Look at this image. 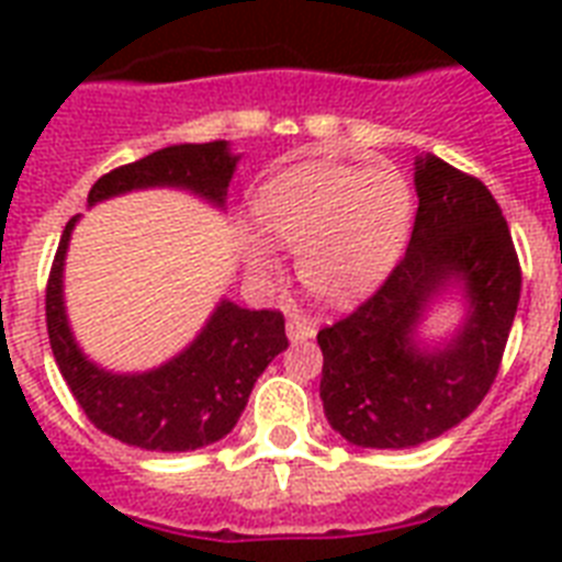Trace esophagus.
Segmentation results:
<instances>
[{"label": "esophagus", "instance_id": "34e87169", "mask_svg": "<svg viewBox=\"0 0 562 562\" xmlns=\"http://www.w3.org/2000/svg\"><path fill=\"white\" fill-rule=\"evenodd\" d=\"M285 333H289V341H308V338H315V326L308 324L306 317H289V324H285Z\"/></svg>", "mask_w": 562, "mask_h": 562}]
</instances>
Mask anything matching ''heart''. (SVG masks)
<instances>
[{
    "label": "heart",
    "mask_w": 562,
    "mask_h": 562,
    "mask_svg": "<svg viewBox=\"0 0 562 562\" xmlns=\"http://www.w3.org/2000/svg\"><path fill=\"white\" fill-rule=\"evenodd\" d=\"M256 218L277 245L297 250V277L326 303H352L373 291L400 259L414 215L408 180L391 166L303 162L268 180ZM256 271L277 259L262 241L247 247Z\"/></svg>",
    "instance_id": "b5f03b06"
}]
</instances>
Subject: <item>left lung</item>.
Listing matches in <instances>:
<instances>
[{
  "instance_id": "1",
  "label": "left lung",
  "mask_w": 562,
  "mask_h": 562,
  "mask_svg": "<svg viewBox=\"0 0 562 562\" xmlns=\"http://www.w3.org/2000/svg\"><path fill=\"white\" fill-rule=\"evenodd\" d=\"M417 218L400 265L352 315L324 326L321 400L329 426L364 449L435 440L479 408L496 382L522 271L490 189L435 154L414 160ZM461 284L462 329L423 348L416 326L437 293Z\"/></svg>"
}]
</instances>
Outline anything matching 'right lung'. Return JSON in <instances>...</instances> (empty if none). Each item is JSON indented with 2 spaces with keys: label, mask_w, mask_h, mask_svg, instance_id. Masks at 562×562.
Returning a JSON list of instances; mask_svg holds the SVG:
<instances>
[{
  "label": "right lung",
  "mask_w": 562,
  "mask_h": 562,
  "mask_svg": "<svg viewBox=\"0 0 562 562\" xmlns=\"http://www.w3.org/2000/svg\"><path fill=\"white\" fill-rule=\"evenodd\" d=\"M238 157L224 139L169 145L108 171L90 206L134 189L175 187L224 206ZM75 218L57 245L46 285L48 344L69 391L92 426L148 452H192L233 431L262 370L289 347L282 312H250L221 300L187 350L148 373H110L75 344L64 306V259Z\"/></svg>",
  "instance_id": "right-lung-1"
}]
</instances>
